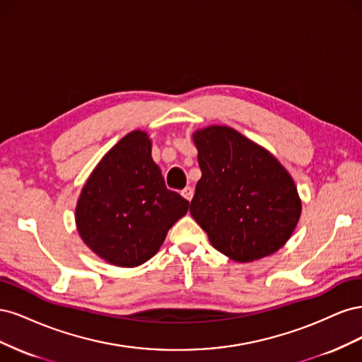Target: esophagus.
Segmentation results:
<instances>
[{
	"mask_svg": "<svg viewBox=\"0 0 362 362\" xmlns=\"http://www.w3.org/2000/svg\"><path fill=\"white\" fill-rule=\"evenodd\" d=\"M181 194H182L184 199H187V201L190 202L192 198H193V189H192V187H185V189L181 192Z\"/></svg>",
	"mask_w": 362,
	"mask_h": 362,
	"instance_id": "obj_1",
	"label": "esophagus"
}]
</instances>
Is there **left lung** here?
Returning a JSON list of instances; mask_svg holds the SVG:
<instances>
[{
	"instance_id": "8db88e82",
	"label": "left lung",
	"mask_w": 362,
	"mask_h": 362,
	"mask_svg": "<svg viewBox=\"0 0 362 362\" xmlns=\"http://www.w3.org/2000/svg\"><path fill=\"white\" fill-rule=\"evenodd\" d=\"M193 140L202 177L190 214L211 245L238 262L286 245L300 217V199L281 163L229 127L196 131Z\"/></svg>"
}]
</instances>
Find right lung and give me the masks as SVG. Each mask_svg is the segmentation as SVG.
<instances>
[{"label": "right lung", "instance_id": "right-lung-1", "mask_svg": "<svg viewBox=\"0 0 362 362\" xmlns=\"http://www.w3.org/2000/svg\"><path fill=\"white\" fill-rule=\"evenodd\" d=\"M189 210L166 187L151 140L133 131L119 140L87 180L75 210L84 243L107 262L136 267L154 257L172 225Z\"/></svg>", "mask_w": 362, "mask_h": 362}]
</instances>
